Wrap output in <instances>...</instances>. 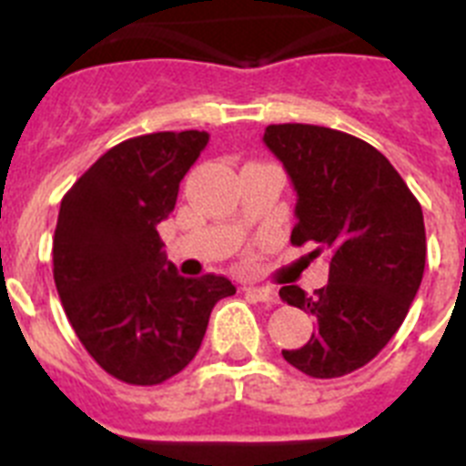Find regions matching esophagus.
Returning a JSON list of instances; mask_svg holds the SVG:
<instances>
[{"label":"esophagus","instance_id":"34e87169","mask_svg":"<svg viewBox=\"0 0 466 466\" xmlns=\"http://www.w3.org/2000/svg\"><path fill=\"white\" fill-rule=\"evenodd\" d=\"M247 294L254 296L257 300H261V303H266V306H275L278 303V291L270 289V287H247Z\"/></svg>","mask_w":466,"mask_h":466}]
</instances>
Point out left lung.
Wrapping results in <instances>:
<instances>
[{
    "mask_svg": "<svg viewBox=\"0 0 466 466\" xmlns=\"http://www.w3.org/2000/svg\"><path fill=\"white\" fill-rule=\"evenodd\" d=\"M263 142L282 160L296 200L291 245L327 249L329 282L279 299L315 317L310 340L282 357L312 378L357 371L390 343L422 282L425 221L418 198L371 144L308 123L268 126Z\"/></svg>",
    "mask_w": 466,
    "mask_h": 466,
    "instance_id": "1",
    "label": "left lung"
}]
</instances>
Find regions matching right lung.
Returning a JSON list of instances; mask_svg holds the SVG:
<instances>
[{
  "instance_id": "add662e5",
  "label": "right lung",
  "mask_w": 466,
  "mask_h": 466,
  "mask_svg": "<svg viewBox=\"0 0 466 466\" xmlns=\"http://www.w3.org/2000/svg\"><path fill=\"white\" fill-rule=\"evenodd\" d=\"M200 130L126 139L65 193L53 238V278L88 355L127 385H160L200 350L224 275L182 278L156 226L208 147Z\"/></svg>"
}]
</instances>
